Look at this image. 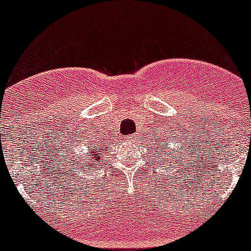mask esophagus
Instances as JSON below:
<instances>
[{
    "label": "esophagus",
    "instance_id": "esophagus-1",
    "mask_svg": "<svg viewBox=\"0 0 251 251\" xmlns=\"http://www.w3.org/2000/svg\"><path fill=\"white\" fill-rule=\"evenodd\" d=\"M136 138H137V137L134 136V134H132V136L128 137V139H129V141H134V139H136Z\"/></svg>",
    "mask_w": 251,
    "mask_h": 251
}]
</instances>
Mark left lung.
<instances>
[{
  "label": "left lung",
  "mask_w": 251,
  "mask_h": 251,
  "mask_svg": "<svg viewBox=\"0 0 251 251\" xmlns=\"http://www.w3.org/2000/svg\"><path fill=\"white\" fill-rule=\"evenodd\" d=\"M156 147H157V150L159 148V152H161V153H163V152L167 153V151H166V148H167V147L165 146V143H161V142H159V147H158V143L156 145ZM171 154H172V152H171Z\"/></svg>",
  "instance_id": "8db88e82"
}]
</instances>
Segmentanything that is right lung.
Instances as JSON below:
<instances>
[{
  "label": "right lung",
  "mask_w": 251,
  "mask_h": 251,
  "mask_svg": "<svg viewBox=\"0 0 251 251\" xmlns=\"http://www.w3.org/2000/svg\"><path fill=\"white\" fill-rule=\"evenodd\" d=\"M88 150H89V158H90V161H88V163H89V166H90V170H92V168H95V166H100L101 162L104 161L103 154H101V153H103L104 151L108 150V148L105 150V147H104V146L98 145L97 147H93V148H90L89 146H88ZM84 154L86 156L88 153H84ZM76 158H80L76 161L79 170H81V171L85 170L86 163H84V159H83L84 156H81V157L76 156Z\"/></svg>",
  "instance_id": "add662e5"
}]
</instances>
